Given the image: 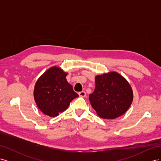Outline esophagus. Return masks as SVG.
Instances as JSON below:
<instances>
[{
  "label": "esophagus",
  "instance_id": "obj_1",
  "mask_svg": "<svg viewBox=\"0 0 161 161\" xmlns=\"http://www.w3.org/2000/svg\"><path fill=\"white\" fill-rule=\"evenodd\" d=\"M79 96L81 97H85L86 96V92L85 91H81L79 93Z\"/></svg>",
  "mask_w": 161,
  "mask_h": 161
}]
</instances>
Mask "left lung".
I'll use <instances>...</instances> for the list:
<instances>
[{"mask_svg": "<svg viewBox=\"0 0 161 161\" xmlns=\"http://www.w3.org/2000/svg\"><path fill=\"white\" fill-rule=\"evenodd\" d=\"M95 89L89 101L97 114L103 119H111L125 113L132 103V89L125 78L117 72L97 75Z\"/></svg>", "mask_w": 161, "mask_h": 161, "instance_id": "1", "label": "left lung"}]
</instances>
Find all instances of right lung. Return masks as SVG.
Listing matches in <instances>:
<instances>
[{"mask_svg": "<svg viewBox=\"0 0 161 161\" xmlns=\"http://www.w3.org/2000/svg\"><path fill=\"white\" fill-rule=\"evenodd\" d=\"M68 72L60 67H50L36 81L33 97L37 108L51 118L64 111L70 102L79 97L68 82Z\"/></svg>", "mask_w": 161, "mask_h": 161, "instance_id": "obj_1", "label": "right lung"}]
</instances>
